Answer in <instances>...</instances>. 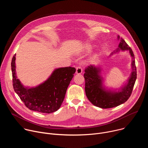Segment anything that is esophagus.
Instances as JSON below:
<instances>
[{"instance_id": "esophagus-1", "label": "esophagus", "mask_w": 148, "mask_h": 148, "mask_svg": "<svg viewBox=\"0 0 148 148\" xmlns=\"http://www.w3.org/2000/svg\"><path fill=\"white\" fill-rule=\"evenodd\" d=\"M82 73V69L81 66H77L76 68V74H79Z\"/></svg>"}]
</instances>
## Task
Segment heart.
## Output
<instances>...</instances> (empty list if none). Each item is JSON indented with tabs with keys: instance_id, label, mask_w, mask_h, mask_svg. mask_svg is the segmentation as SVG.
<instances>
[{
	"instance_id": "b5f03b06",
	"label": "heart",
	"mask_w": 148,
	"mask_h": 148,
	"mask_svg": "<svg viewBox=\"0 0 148 148\" xmlns=\"http://www.w3.org/2000/svg\"><path fill=\"white\" fill-rule=\"evenodd\" d=\"M86 49H87V50H90V47L89 46H87V47H86Z\"/></svg>"
}]
</instances>
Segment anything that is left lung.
Segmentation results:
<instances>
[{
    "label": "left lung",
    "instance_id": "8db88e82",
    "mask_svg": "<svg viewBox=\"0 0 148 148\" xmlns=\"http://www.w3.org/2000/svg\"><path fill=\"white\" fill-rule=\"evenodd\" d=\"M118 39L120 40V43L115 52L120 50L129 51L132 59L131 64L132 70L127 83L118 91L106 90L103 87V78L100 75L101 69L94 65H90L86 68L85 73L84 74L86 81L85 91L86 96L94 105L99 108H111L125 102L132 94L136 79L137 74L134 54L131 47L122 38L119 39L118 36Z\"/></svg>",
    "mask_w": 148,
    "mask_h": 148
}]
</instances>
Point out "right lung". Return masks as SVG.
Listing matches in <instances>:
<instances>
[{"mask_svg":"<svg viewBox=\"0 0 148 148\" xmlns=\"http://www.w3.org/2000/svg\"><path fill=\"white\" fill-rule=\"evenodd\" d=\"M15 56L16 54L11 62L13 88L26 107L30 110L46 114L57 111L64 101L75 69L71 67L57 69L40 85L32 88L25 87L17 78Z\"/></svg>","mask_w":148,"mask_h":148,"instance_id":"obj_1","label":"right lung"}]
</instances>
